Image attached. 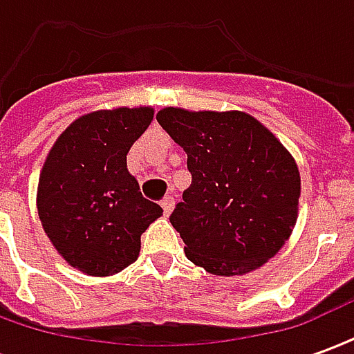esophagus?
Here are the masks:
<instances>
[{
    "instance_id": "34e87169",
    "label": "esophagus",
    "mask_w": 354,
    "mask_h": 354,
    "mask_svg": "<svg viewBox=\"0 0 354 354\" xmlns=\"http://www.w3.org/2000/svg\"><path fill=\"white\" fill-rule=\"evenodd\" d=\"M161 207L165 216H169L170 212H172V208H174V199H172V197H165V199L161 201Z\"/></svg>"
}]
</instances>
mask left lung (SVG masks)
I'll return each mask as SVG.
<instances>
[{
	"label": "left lung",
	"instance_id": "1",
	"mask_svg": "<svg viewBox=\"0 0 354 354\" xmlns=\"http://www.w3.org/2000/svg\"><path fill=\"white\" fill-rule=\"evenodd\" d=\"M157 121L184 147L192 172L170 214L187 260L233 277L273 258L296 225L301 192L286 147L245 111L165 108Z\"/></svg>",
	"mask_w": 354,
	"mask_h": 354
}]
</instances>
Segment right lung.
Masks as SVG:
<instances>
[{
    "instance_id": "add662e5",
    "label": "right lung",
    "mask_w": 354,
    "mask_h": 354,
    "mask_svg": "<svg viewBox=\"0 0 354 354\" xmlns=\"http://www.w3.org/2000/svg\"><path fill=\"white\" fill-rule=\"evenodd\" d=\"M153 119L151 108L100 109L75 119L45 159L37 214L68 263L93 277L123 271L162 208L142 197L127 153Z\"/></svg>"
}]
</instances>
